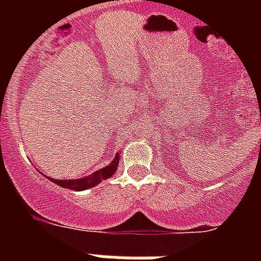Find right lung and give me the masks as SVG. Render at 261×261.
Masks as SVG:
<instances>
[{
  "label": "right lung",
  "mask_w": 261,
  "mask_h": 261,
  "mask_svg": "<svg viewBox=\"0 0 261 261\" xmlns=\"http://www.w3.org/2000/svg\"><path fill=\"white\" fill-rule=\"evenodd\" d=\"M118 164L119 154H116L114 161L110 165H107V167H104L100 171H96L94 173L89 174V176H85L83 178H74V180H55V178H50V180L55 182V184H58L59 187H63V188H69V190L73 191H84L97 186L98 182H101L102 180L111 177L116 172V169H118Z\"/></svg>",
  "instance_id": "add662e5"
}]
</instances>
